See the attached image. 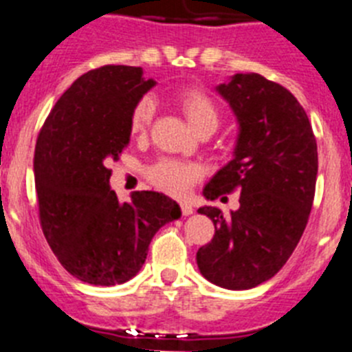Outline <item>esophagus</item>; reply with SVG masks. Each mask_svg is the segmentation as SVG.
I'll list each match as a JSON object with an SVG mask.
<instances>
[{"mask_svg": "<svg viewBox=\"0 0 352 352\" xmlns=\"http://www.w3.org/2000/svg\"><path fill=\"white\" fill-rule=\"evenodd\" d=\"M182 213L185 214V217H188V214L194 213V208H192L188 203H182Z\"/></svg>", "mask_w": 352, "mask_h": 352, "instance_id": "esophagus-1", "label": "esophagus"}]
</instances>
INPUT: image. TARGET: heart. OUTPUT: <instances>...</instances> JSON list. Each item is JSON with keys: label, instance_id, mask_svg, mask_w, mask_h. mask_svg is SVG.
I'll return each mask as SVG.
<instances>
[{"label": "heart", "instance_id": "obj_1", "mask_svg": "<svg viewBox=\"0 0 352 352\" xmlns=\"http://www.w3.org/2000/svg\"><path fill=\"white\" fill-rule=\"evenodd\" d=\"M179 109L185 114L195 132L203 129H217L219 126V107L210 96L197 89H183L176 95ZM155 114V104L151 98H142L133 107L130 114V132L133 135H142L151 125ZM199 178V167L194 164L164 158L149 169V179L170 195H185L190 190L195 179Z\"/></svg>", "mask_w": 352, "mask_h": 352}]
</instances>
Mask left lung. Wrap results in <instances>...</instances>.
<instances>
[{"mask_svg": "<svg viewBox=\"0 0 352 352\" xmlns=\"http://www.w3.org/2000/svg\"><path fill=\"white\" fill-rule=\"evenodd\" d=\"M238 121L232 160L204 186L213 201L238 188L239 208L223 214L203 206L214 223L197 250L206 280L231 291L257 287L280 272L312 210L317 144L307 113L289 89L259 74H236L217 86Z\"/></svg>", "mask_w": 352, "mask_h": 352, "instance_id": "8db88e82", "label": "left lung"}]
</instances>
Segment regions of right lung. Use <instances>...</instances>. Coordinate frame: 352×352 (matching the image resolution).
<instances>
[{"label": "right lung", "mask_w": 352, "mask_h": 352, "mask_svg": "<svg viewBox=\"0 0 352 352\" xmlns=\"http://www.w3.org/2000/svg\"><path fill=\"white\" fill-rule=\"evenodd\" d=\"M157 80L141 67L107 65L80 76L56 102L35 148L42 231L65 270L93 285L125 284L139 273L162 226L182 210L142 190L120 203L111 169L130 142V114Z\"/></svg>", "instance_id": "obj_1"}]
</instances>
